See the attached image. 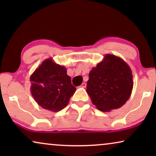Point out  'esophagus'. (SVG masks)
Masks as SVG:
<instances>
[{
	"label": "esophagus",
	"mask_w": 156,
	"mask_h": 156,
	"mask_svg": "<svg viewBox=\"0 0 156 156\" xmlns=\"http://www.w3.org/2000/svg\"><path fill=\"white\" fill-rule=\"evenodd\" d=\"M86 87H87V84L85 82H83L82 85H81V87H82V88H85Z\"/></svg>",
	"instance_id": "esophagus-1"
}]
</instances>
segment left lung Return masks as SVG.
Listing matches in <instances>:
<instances>
[{
	"label": "left lung",
	"mask_w": 156,
	"mask_h": 156,
	"mask_svg": "<svg viewBox=\"0 0 156 156\" xmlns=\"http://www.w3.org/2000/svg\"><path fill=\"white\" fill-rule=\"evenodd\" d=\"M87 92L101 112L117 109L131 97L133 87L132 71L126 62L116 55H104L103 60L89 72Z\"/></svg>",
	"instance_id": "8db88e82"
}]
</instances>
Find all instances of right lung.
Wrapping results in <instances>:
<instances>
[{
  "label": "right lung",
  "mask_w": 156,
  "mask_h": 156,
  "mask_svg": "<svg viewBox=\"0 0 156 156\" xmlns=\"http://www.w3.org/2000/svg\"><path fill=\"white\" fill-rule=\"evenodd\" d=\"M30 92L39 106L50 112H57L69 104L76 91L67 74L65 66L48 58L31 74Z\"/></svg>",
  "instance_id": "add662e5"
}]
</instances>
